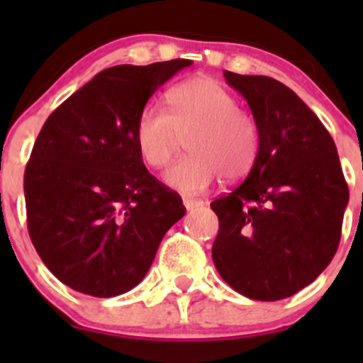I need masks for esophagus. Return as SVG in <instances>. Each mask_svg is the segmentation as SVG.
Returning <instances> with one entry per match:
<instances>
[{
	"label": "esophagus",
	"mask_w": 363,
	"mask_h": 363,
	"mask_svg": "<svg viewBox=\"0 0 363 363\" xmlns=\"http://www.w3.org/2000/svg\"><path fill=\"white\" fill-rule=\"evenodd\" d=\"M182 203H184V207L188 208V211H195V208H200L203 205L202 200H195V199H184L182 200Z\"/></svg>",
	"instance_id": "34e87169"
}]
</instances>
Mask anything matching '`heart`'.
<instances>
[{
	"instance_id": "1",
	"label": "heart",
	"mask_w": 363,
	"mask_h": 363,
	"mask_svg": "<svg viewBox=\"0 0 363 363\" xmlns=\"http://www.w3.org/2000/svg\"><path fill=\"white\" fill-rule=\"evenodd\" d=\"M168 112L147 105L135 123V144L144 163L163 168L170 163L179 135L189 156L164 174V182L181 193H202L216 175L235 181L251 170L258 149V131L237 100L208 77L182 82L167 93Z\"/></svg>"
}]
</instances>
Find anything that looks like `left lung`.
Listing matches in <instances>:
<instances>
[{
	"instance_id": "left-lung-1",
	"label": "left lung",
	"mask_w": 363,
	"mask_h": 363,
	"mask_svg": "<svg viewBox=\"0 0 363 363\" xmlns=\"http://www.w3.org/2000/svg\"><path fill=\"white\" fill-rule=\"evenodd\" d=\"M250 105L258 155L232 193L214 200L219 276L255 300L286 298L334 258L350 191L334 140L316 113L279 80L225 72Z\"/></svg>"
}]
</instances>
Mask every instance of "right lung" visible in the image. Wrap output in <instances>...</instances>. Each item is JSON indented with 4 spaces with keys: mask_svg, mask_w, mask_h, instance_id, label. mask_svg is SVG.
Wrapping results in <instances>:
<instances>
[{
    "mask_svg": "<svg viewBox=\"0 0 363 363\" xmlns=\"http://www.w3.org/2000/svg\"><path fill=\"white\" fill-rule=\"evenodd\" d=\"M189 60L96 73L43 124L24 172L31 242L72 290L123 295L145 277L186 207L145 168L135 123Z\"/></svg>",
    "mask_w": 363,
    "mask_h": 363,
    "instance_id": "add662e5",
    "label": "right lung"
}]
</instances>
